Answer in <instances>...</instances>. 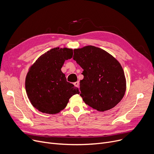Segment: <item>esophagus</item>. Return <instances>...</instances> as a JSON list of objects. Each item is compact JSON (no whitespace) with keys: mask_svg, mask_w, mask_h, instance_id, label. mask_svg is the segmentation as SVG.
Segmentation results:
<instances>
[{"mask_svg":"<svg viewBox=\"0 0 154 154\" xmlns=\"http://www.w3.org/2000/svg\"><path fill=\"white\" fill-rule=\"evenodd\" d=\"M74 85L75 86H76L77 87H79V81H77V82H74Z\"/></svg>","mask_w":154,"mask_h":154,"instance_id":"1","label":"esophagus"}]
</instances>
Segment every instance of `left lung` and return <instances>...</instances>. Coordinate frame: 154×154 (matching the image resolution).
I'll return each mask as SVG.
<instances>
[{
  "instance_id": "left-lung-1",
  "label": "left lung",
  "mask_w": 154,
  "mask_h": 154,
  "mask_svg": "<svg viewBox=\"0 0 154 154\" xmlns=\"http://www.w3.org/2000/svg\"><path fill=\"white\" fill-rule=\"evenodd\" d=\"M73 59L84 71L80 95L93 109L103 112L114 107L126 91L124 70L119 61L106 51L92 45L74 50Z\"/></svg>"
}]
</instances>
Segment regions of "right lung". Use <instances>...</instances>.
I'll list each match as a JSON object with an SVG mask.
<instances>
[{
  "mask_svg": "<svg viewBox=\"0 0 154 154\" xmlns=\"http://www.w3.org/2000/svg\"><path fill=\"white\" fill-rule=\"evenodd\" d=\"M73 50L56 47L38 58L29 68L26 78L27 97L36 109L42 113L55 114L67 106L79 88L67 82L61 68L72 57Z\"/></svg>",
  "mask_w": 154,
  "mask_h": 154,
  "instance_id": "obj_1",
  "label": "right lung"
}]
</instances>
